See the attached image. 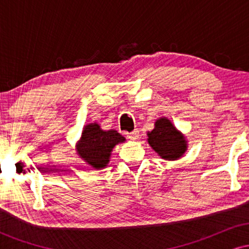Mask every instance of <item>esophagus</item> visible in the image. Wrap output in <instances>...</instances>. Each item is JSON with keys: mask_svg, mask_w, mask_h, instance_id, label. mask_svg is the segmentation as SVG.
<instances>
[{"mask_svg": "<svg viewBox=\"0 0 249 249\" xmlns=\"http://www.w3.org/2000/svg\"><path fill=\"white\" fill-rule=\"evenodd\" d=\"M127 138L131 139V141H137L139 138V131L138 130H134L132 132L127 133Z\"/></svg>", "mask_w": 249, "mask_h": 249, "instance_id": "obj_1", "label": "esophagus"}]
</instances>
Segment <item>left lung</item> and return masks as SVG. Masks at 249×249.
I'll return each mask as SVG.
<instances>
[{
  "instance_id": "left-lung-1",
  "label": "left lung",
  "mask_w": 249,
  "mask_h": 249,
  "mask_svg": "<svg viewBox=\"0 0 249 249\" xmlns=\"http://www.w3.org/2000/svg\"><path fill=\"white\" fill-rule=\"evenodd\" d=\"M147 142L165 160H178L184 157L188 147L186 137L166 117L157 119L153 130L147 132Z\"/></svg>"
}]
</instances>
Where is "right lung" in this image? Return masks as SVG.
Instances as JSON below:
<instances>
[{"label":"right lung","instance_id":"obj_1","mask_svg":"<svg viewBox=\"0 0 249 249\" xmlns=\"http://www.w3.org/2000/svg\"><path fill=\"white\" fill-rule=\"evenodd\" d=\"M125 141L116 130H103L98 123H90L83 127L75 151L83 164L101 170L108 165L116 145Z\"/></svg>","mask_w":249,"mask_h":249}]
</instances>
